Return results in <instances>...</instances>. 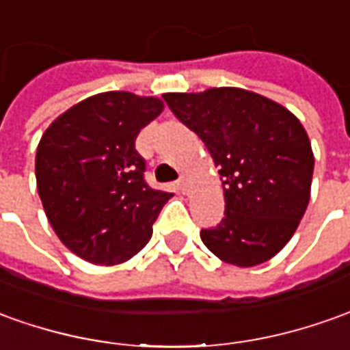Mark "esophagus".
<instances>
[{"instance_id": "1", "label": "esophagus", "mask_w": 350, "mask_h": 350, "mask_svg": "<svg viewBox=\"0 0 350 350\" xmlns=\"http://www.w3.org/2000/svg\"><path fill=\"white\" fill-rule=\"evenodd\" d=\"M177 189H179L183 194H187V192H189V183H187V179H185V177H183V179L177 183Z\"/></svg>"}]
</instances>
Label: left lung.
I'll return each mask as SVG.
<instances>
[{
	"label": "left lung",
	"mask_w": 350,
	"mask_h": 350,
	"mask_svg": "<svg viewBox=\"0 0 350 350\" xmlns=\"http://www.w3.org/2000/svg\"><path fill=\"white\" fill-rule=\"evenodd\" d=\"M179 122L204 141L219 167L225 217L200 236L236 267L272 259L290 242L310 198L314 154L286 106L240 88L165 93Z\"/></svg>",
	"instance_id": "obj_1"
}]
</instances>
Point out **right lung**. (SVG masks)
<instances>
[{
    "instance_id": "obj_1",
    "label": "right lung",
    "mask_w": 350,
    "mask_h": 350,
    "mask_svg": "<svg viewBox=\"0 0 350 350\" xmlns=\"http://www.w3.org/2000/svg\"><path fill=\"white\" fill-rule=\"evenodd\" d=\"M163 103L129 91L81 100L45 129L36 152V180L60 242L83 261L120 265L148 244L170 192L144 183L135 139Z\"/></svg>"
}]
</instances>
